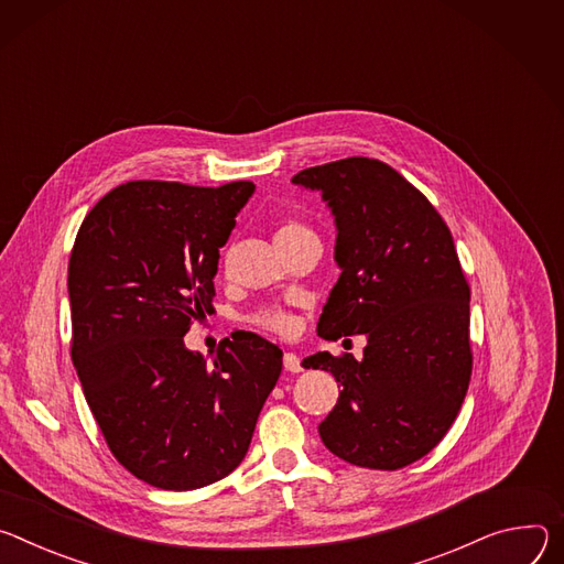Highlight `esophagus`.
I'll use <instances>...</instances> for the list:
<instances>
[{"mask_svg": "<svg viewBox=\"0 0 564 564\" xmlns=\"http://www.w3.org/2000/svg\"><path fill=\"white\" fill-rule=\"evenodd\" d=\"M284 369L291 371V373L302 371V360H300V356L293 354V351H286V354H284Z\"/></svg>", "mask_w": 564, "mask_h": 564, "instance_id": "obj_1", "label": "esophagus"}]
</instances>
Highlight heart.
Segmentation results:
<instances>
[{"mask_svg": "<svg viewBox=\"0 0 564 564\" xmlns=\"http://www.w3.org/2000/svg\"><path fill=\"white\" fill-rule=\"evenodd\" d=\"M304 235H316V232L311 230L304 221H300L295 217H289V219L278 224L273 237H275V241H286V239H297V237H304ZM253 323L260 329L273 332L278 336H291L293 329H295V318L284 308H262L253 316Z\"/></svg>", "mask_w": 564, "mask_h": 564, "instance_id": "obj_1", "label": "heart"}]
</instances>
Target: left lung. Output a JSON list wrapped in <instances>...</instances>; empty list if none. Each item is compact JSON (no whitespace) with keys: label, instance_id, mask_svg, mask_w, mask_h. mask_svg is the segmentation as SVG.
Here are the masks:
<instances>
[{"label":"left lung","instance_id":"left-lung-1","mask_svg":"<svg viewBox=\"0 0 564 564\" xmlns=\"http://www.w3.org/2000/svg\"><path fill=\"white\" fill-rule=\"evenodd\" d=\"M293 183L321 191L336 217L340 278L318 336L365 334L362 360L318 351L306 369L336 377L340 397L318 425L340 459L399 470L444 440L468 392L470 286L451 228L383 161L349 156L306 167Z\"/></svg>","mask_w":564,"mask_h":564}]
</instances>
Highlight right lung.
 <instances>
[{
    "mask_svg": "<svg viewBox=\"0 0 564 564\" xmlns=\"http://www.w3.org/2000/svg\"><path fill=\"white\" fill-rule=\"evenodd\" d=\"M128 181L85 217L69 258L72 358L111 455L163 490L232 473L282 371L258 334L224 338L213 365L183 336L213 311L219 248L253 195Z\"/></svg>",
    "mask_w": 564,
    "mask_h": 564,
    "instance_id": "obj_1",
    "label": "right lung"
}]
</instances>
